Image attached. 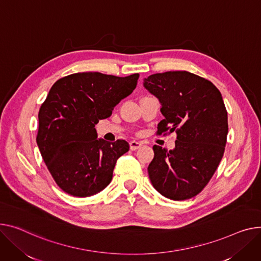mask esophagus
Wrapping results in <instances>:
<instances>
[{"mask_svg":"<svg viewBox=\"0 0 261 261\" xmlns=\"http://www.w3.org/2000/svg\"><path fill=\"white\" fill-rule=\"evenodd\" d=\"M142 146H143V144H142L141 142H137V141H131V142H130V149H131L132 151L137 150L138 148H141Z\"/></svg>","mask_w":261,"mask_h":261,"instance_id":"esophagus-1","label":"esophagus"}]
</instances>
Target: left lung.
<instances>
[{
	"mask_svg": "<svg viewBox=\"0 0 261 261\" xmlns=\"http://www.w3.org/2000/svg\"><path fill=\"white\" fill-rule=\"evenodd\" d=\"M144 87L162 103L165 118L158 134H177L173 150L153 146L149 178L167 198H192L212 178L227 144L228 112L221 93L210 81L188 71L152 74Z\"/></svg>",
	"mask_w": 261,
	"mask_h": 261,
	"instance_id": "left-lung-1",
	"label": "left lung"
}]
</instances>
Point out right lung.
<instances>
[{"label":"right lung","mask_w":261,"mask_h":261,"mask_svg":"<svg viewBox=\"0 0 261 261\" xmlns=\"http://www.w3.org/2000/svg\"><path fill=\"white\" fill-rule=\"evenodd\" d=\"M140 74L119 77L99 72L73 73L57 81L39 111L37 144L64 192L88 197L112 179L116 161L129 151L124 140H97L95 125L130 95Z\"/></svg>","instance_id":"right-lung-1"}]
</instances>
